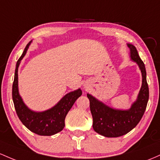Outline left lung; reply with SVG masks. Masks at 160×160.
I'll return each instance as SVG.
<instances>
[{"label":"left lung","instance_id":"left-lung-1","mask_svg":"<svg viewBox=\"0 0 160 160\" xmlns=\"http://www.w3.org/2000/svg\"><path fill=\"white\" fill-rule=\"evenodd\" d=\"M128 46L130 49V58L138 64L142 74L141 87L136 101L131 108L127 110L111 108L87 93L93 119L92 128L96 133L106 138L123 136L134 128L143 117L148 102L149 88L145 65L134 45L128 44Z\"/></svg>","mask_w":160,"mask_h":160}]
</instances>
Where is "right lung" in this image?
Instances as JSON below:
<instances>
[{
  "mask_svg": "<svg viewBox=\"0 0 160 160\" xmlns=\"http://www.w3.org/2000/svg\"><path fill=\"white\" fill-rule=\"evenodd\" d=\"M31 42L32 41L27 44L16 64L12 97L19 118L29 131L41 136H52L60 132L64 128L65 126L64 120L67 114L76 100L82 95V90L79 88L68 92L55 106L45 111L35 112L28 108L19 93L18 68Z\"/></svg>",
  "mask_w": 160,
  "mask_h": 160,
  "instance_id": "right-lung-1",
  "label": "right lung"
}]
</instances>
